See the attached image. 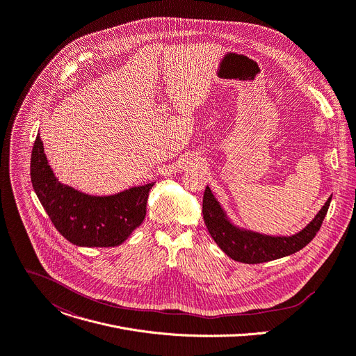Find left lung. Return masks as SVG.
<instances>
[{"label":"left lung","instance_id":"8db88e82","mask_svg":"<svg viewBox=\"0 0 356 356\" xmlns=\"http://www.w3.org/2000/svg\"><path fill=\"white\" fill-rule=\"evenodd\" d=\"M331 199L332 196L301 232L293 236H268L236 225L207 186L203 196V218L216 244L230 258L245 264H258L278 260L304 248L318 233Z\"/></svg>","mask_w":356,"mask_h":356}]
</instances>
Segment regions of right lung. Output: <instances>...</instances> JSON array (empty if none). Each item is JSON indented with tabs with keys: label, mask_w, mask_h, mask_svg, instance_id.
I'll return each instance as SVG.
<instances>
[{
	"label": "right lung",
	"mask_w": 356,
	"mask_h": 356,
	"mask_svg": "<svg viewBox=\"0 0 356 356\" xmlns=\"http://www.w3.org/2000/svg\"><path fill=\"white\" fill-rule=\"evenodd\" d=\"M31 181L55 229L79 247H115L143 222L154 181L112 196H90L60 183L37 136L31 154Z\"/></svg>",
	"instance_id": "1"
}]
</instances>
